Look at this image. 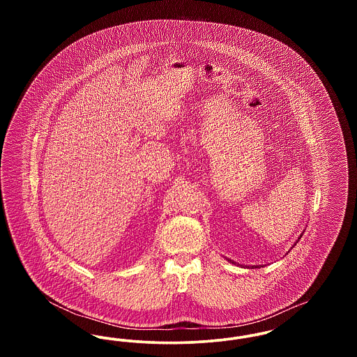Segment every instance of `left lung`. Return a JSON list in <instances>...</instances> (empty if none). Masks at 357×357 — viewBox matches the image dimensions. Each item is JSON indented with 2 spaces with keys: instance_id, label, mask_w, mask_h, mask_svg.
<instances>
[{
  "instance_id": "left-lung-1",
  "label": "left lung",
  "mask_w": 357,
  "mask_h": 357,
  "mask_svg": "<svg viewBox=\"0 0 357 357\" xmlns=\"http://www.w3.org/2000/svg\"><path fill=\"white\" fill-rule=\"evenodd\" d=\"M301 238V237H300ZM300 238H298V241H300ZM298 241H297V242H298ZM253 268H255V266H253Z\"/></svg>"
}]
</instances>
